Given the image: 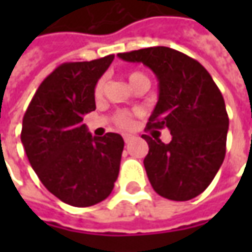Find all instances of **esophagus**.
Wrapping results in <instances>:
<instances>
[{
	"mask_svg": "<svg viewBox=\"0 0 252 252\" xmlns=\"http://www.w3.org/2000/svg\"><path fill=\"white\" fill-rule=\"evenodd\" d=\"M133 139H134V136L130 134V133H125V134H123V140H125V143H129V141H131Z\"/></svg>",
	"mask_w": 252,
	"mask_h": 252,
	"instance_id": "1",
	"label": "esophagus"
}]
</instances>
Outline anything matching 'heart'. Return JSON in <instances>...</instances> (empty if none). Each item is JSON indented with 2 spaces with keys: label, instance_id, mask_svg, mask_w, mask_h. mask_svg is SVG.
Returning a JSON list of instances; mask_svg holds the SVG:
<instances>
[{
  "label": "heart",
  "instance_id": "1",
  "mask_svg": "<svg viewBox=\"0 0 252 252\" xmlns=\"http://www.w3.org/2000/svg\"><path fill=\"white\" fill-rule=\"evenodd\" d=\"M129 83L133 84L134 81H137V80H141V78H146V75L144 74L139 73V71H133V73L129 74ZM94 94H95V96L96 98H101L102 94H103V80H99L96 85H95V90H94ZM115 122L121 126V127H130L131 125H133V119H131V115L130 113H127V112H119V113H116V116H115Z\"/></svg>",
  "mask_w": 252,
  "mask_h": 252
}]
</instances>
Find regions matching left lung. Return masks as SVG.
<instances>
[{"instance_id": "8db88e82", "label": "left lung", "mask_w": 252, "mask_h": 252, "mask_svg": "<svg viewBox=\"0 0 252 252\" xmlns=\"http://www.w3.org/2000/svg\"><path fill=\"white\" fill-rule=\"evenodd\" d=\"M118 57L147 65L158 80V101L147 129L167 127L168 144L143 134L144 168L162 198L189 200L210 185L226 156L228 116L223 95L206 68L178 50L156 46Z\"/></svg>"}]
</instances>
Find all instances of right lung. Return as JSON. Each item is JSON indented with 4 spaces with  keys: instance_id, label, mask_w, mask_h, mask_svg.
<instances>
[{
    "instance_id": "add662e5",
    "label": "right lung",
    "mask_w": 252,
    "mask_h": 252,
    "mask_svg": "<svg viewBox=\"0 0 252 252\" xmlns=\"http://www.w3.org/2000/svg\"><path fill=\"white\" fill-rule=\"evenodd\" d=\"M115 56L64 63L34 92L21 140L33 171L62 202L87 208L111 195L125 141L118 133L92 136L84 115L95 111V85Z\"/></svg>"
}]
</instances>
